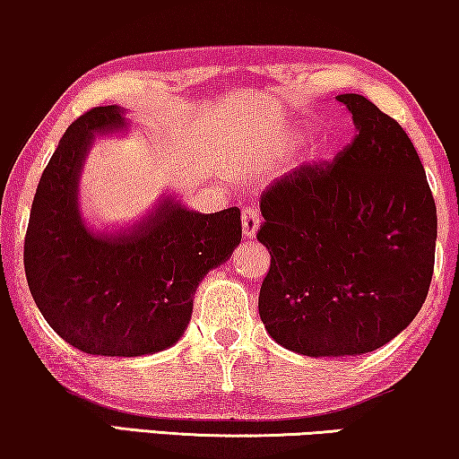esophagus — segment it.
I'll use <instances>...</instances> for the list:
<instances>
[{"label":"esophagus","mask_w":459,"mask_h":459,"mask_svg":"<svg viewBox=\"0 0 459 459\" xmlns=\"http://www.w3.org/2000/svg\"><path fill=\"white\" fill-rule=\"evenodd\" d=\"M259 225H261L259 212H256L255 206H247V209L242 211V234H244V238H253L256 234V230H259Z\"/></svg>","instance_id":"34e87169"}]
</instances>
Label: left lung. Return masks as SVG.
<instances>
[{
    "mask_svg": "<svg viewBox=\"0 0 459 459\" xmlns=\"http://www.w3.org/2000/svg\"><path fill=\"white\" fill-rule=\"evenodd\" d=\"M336 100L353 115V142L275 179L256 234L272 255L261 322L309 357L385 347L422 309L435 269L437 206L411 140L359 93Z\"/></svg>",
    "mask_w": 459,
    "mask_h": 459,
    "instance_id": "1",
    "label": "left lung"
}]
</instances>
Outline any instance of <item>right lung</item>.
Segmentation results:
<instances>
[{"mask_svg":"<svg viewBox=\"0 0 459 459\" xmlns=\"http://www.w3.org/2000/svg\"><path fill=\"white\" fill-rule=\"evenodd\" d=\"M125 110L81 115L37 186L24 238V272L41 316L90 355L140 357L184 334L196 288L240 244V209L190 211L173 198L125 231H96L79 209V178L93 134L127 127Z\"/></svg>","mask_w":459,"mask_h":459,"instance_id":"add662e5","label":"right lung"}]
</instances>
